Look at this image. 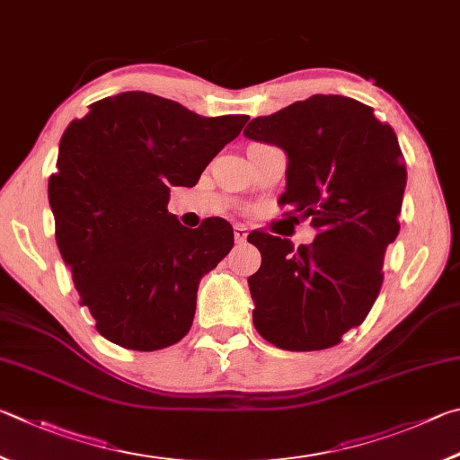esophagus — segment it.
I'll return each mask as SVG.
<instances>
[{
	"mask_svg": "<svg viewBox=\"0 0 460 460\" xmlns=\"http://www.w3.org/2000/svg\"><path fill=\"white\" fill-rule=\"evenodd\" d=\"M246 236H248V230H246V226H243V224L234 226V238H236V243H244Z\"/></svg>",
	"mask_w": 460,
	"mask_h": 460,
	"instance_id": "esophagus-1",
	"label": "esophagus"
}]
</instances>
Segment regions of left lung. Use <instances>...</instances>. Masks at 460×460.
<instances>
[{"mask_svg": "<svg viewBox=\"0 0 460 460\" xmlns=\"http://www.w3.org/2000/svg\"><path fill=\"white\" fill-rule=\"evenodd\" d=\"M287 153L280 206L317 230L309 246L254 230L262 264L248 277L252 321L287 351L333 348L364 323L382 288L384 254L400 232L406 188L398 137L374 109L340 94H313L244 128Z\"/></svg>", "mask_w": 460, "mask_h": 460, "instance_id": "1", "label": "left lung"}]
</instances>
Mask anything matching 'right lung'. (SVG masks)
Segmentation results:
<instances>
[{"label":"right lung","mask_w":460,"mask_h":460,"mask_svg":"<svg viewBox=\"0 0 460 460\" xmlns=\"http://www.w3.org/2000/svg\"><path fill=\"white\" fill-rule=\"evenodd\" d=\"M246 120L133 91L93 102L64 131L48 181L56 244L104 340L155 351L190 332L199 280L234 232L222 217L185 228L167 212L169 188L196 185Z\"/></svg>","instance_id":"right-lung-1"}]
</instances>
